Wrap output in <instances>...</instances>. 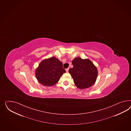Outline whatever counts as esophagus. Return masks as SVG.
<instances>
[{"label": "esophagus", "instance_id": "obj_1", "mask_svg": "<svg viewBox=\"0 0 131 131\" xmlns=\"http://www.w3.org/2000/svg\"><path fill=\"white\" fill-rule=\"evenodd\" d=\"M66 72H68V71H69V68H68L67 69H66Z\"/></svg>", "mask_w": 131, "mask_h": 131}]
</instances>
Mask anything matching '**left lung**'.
<instances>
[{"label": "left lung", "instance_id": "1", "mask_svg": "<svg viewBox=\"0 0 131 131\" xmlns=\"http://www.w3.org/2000/svg\"><path fill=\"white\" fill-rule=\"evenodd\" d=\"M72 64L73 67L68 72L78 88L82 90L93 85L97 79L98 72L91 60L78 57L72 60Z\"/></svg>", "mask_w": 131, "mask_h": 131}]
</instances>
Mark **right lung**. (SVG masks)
<instances>
[{
    "label": "right lung",
    "mask_w": 131,
    "mask_h": 131,
    "mask_svg": "<svg viewBox=\"0 0 131 131\" xmlns=\"http://www.w3.org/2000/svg\"><path fill=\"white\" fill-rule=\"evenodd\" d=\"M64 73L66 70L63 68L62 63L56 57L42 60L35 70L38 81L45 86L56 84Z\"/></svg>",
    "instance_id": "obj_1"
}]
</instances>
